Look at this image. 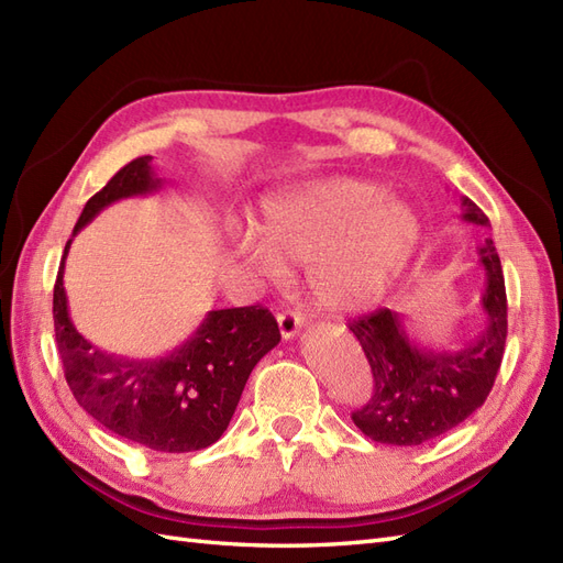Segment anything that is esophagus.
<instances>
[{
  "label": "esophagus",
  "mask_w": 563,
  "mask_h": 563,
  "mask_svg": "<svg viewBox=\"0 0 563 563\" xmlns=\"http://www.w3.org/2000/svg\"><path fill=\"white\" fill-rule=\"evenodd\" d=\"M277 322H279V333H282V339H284V341H288V339H294L296 333L300 331V327H302V317H300L298 312H294V310H284V312H279V314H277Z\"/></svg>",
  "instance_id": "1"
}]
</instances>
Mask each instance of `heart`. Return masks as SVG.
<instances>
[{
	"label": "heart",
	"mask_w": 563,
	"mask_h": 563,
	"mask_svg": "<svg viewBox=\"0 0 563 563\" xmlns=\"http://www.w3.org/2000/svg\"><path fill=\"white\" fill-rule=\"evenodd\" d=\"M423 222L417 208L378 181L329 177L272 194L239 251L263 275L284 279L286 263H308L314 306L357 314L384 302L412 267Z\"/></svg>",
	"instance_id": "heart-1"
}]
</instances>
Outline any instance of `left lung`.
Listing matches in <instances>:
<instances>
[{"instance_id": "1", "label": "left lung", "mask_w": 563, "mask_h": 563, "mask_svg": "<svg viewBox=\"0 0 563 563\" xmlns=\"http://www.w3.org/2000/svg\"><path fill=\"white\" fill-rule=\"evenodd\" d=\"M462 220L490 227L483 210L462 196ZM485 288L478 300L483 327L460 347L419 343L405 317L378 310L351 322L374 374L372 400L353 412L355 427L376 443L412 448L460 427L488 398L507 341L503 263L490 239L478 246Z\"/></svg>"}]
</instances>
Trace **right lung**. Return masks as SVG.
I'll use <instances>...</instances> for the list:
<instances>
[{"label": "right lung", "mask_w": 563, "mask_h": 563, "mask_svg": "<svg viewBox=\"0 0 563 563\" xmlns=\"http://www.w3.org/2000/svg\"><path fill=\"white\" fill-rule=\"evenodd\" d=\"M154 156L118 170L85 203L73 236L103 208L163 189ZM73 239L54 284V331L66 382L89 417L111 433L156 452H194L220 440L232 421L253 367L282 336L277 319L261 306L210 310L187 341L161 357L101 351L75 329L64 288Z\"/></svg>", "instance_id": "1"}]
</instances>
